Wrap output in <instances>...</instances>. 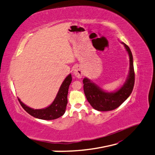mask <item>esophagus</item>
Masks as SVG:
<instances>
[{
	"instance_id": "esophagus-1",
	"label": "esophagus",
	"mask_w": 155,
	"mask_h": 155,
	"mask_svg": "<svg viewBox=\"0 0 155 155\" xmlns=\"http://www.w3.org/2000/svg\"><path fill=\"white\" fill-rule=\"evenodd\" d=\"M73 73L75 77L77 78H81L83 75V71L81 66H77L74 67L73 70Z\"/></svg>"
}]
</instances>
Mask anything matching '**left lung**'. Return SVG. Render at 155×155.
I'll return each mask as SVG.
<instances>
[{
    "mask_svg": "<svg viewBox=\"0 0 155 155\" xmlns=\"http://www.w3.org/2000/svg\"><path fill=\"white\" fill-rule=\"evenodd\" d=\"M121 43L124 45L129 55L130 71L126 82L120 88L115 92H107L103 90L88 78L83 79V87L87 100L94 109L99 111H109L117 109L130 96L134 88L135 73L132 54L126 44Z\"/></svg>",
    "mask_w": 155,
    "mask_h": 155,
    "instance_id": "obj_1",
    "label": "left lung"
}]
</instances>
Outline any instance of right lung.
<instances>
[{
    "instance_id": "right-lung-1",
    "label": "right lung",
    "mask_w": 155,
    "mask_h": 155,
    "mask_svg": "<svg viewBox=\"0 0 155 155\" xmlns=\"http://www.w3.org/2000/svg\"><path fill=\"white\" fill-rule=\"evenodd\" d=\"M71 81L72 77L69 74L63 81L52 104L48 107L41 109H34L25 105L18 98L19 104L27 113L37 118L48 120L58 118L63 115L65 112L67 104V94Z\"/></svg>"
}]
</instances>
